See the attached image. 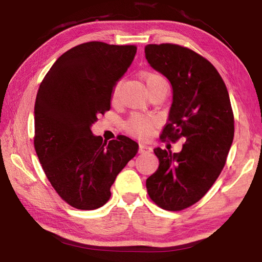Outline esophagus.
Masks as SVG:
<instances>
[{"instance_id":"34e87169","label":"esophagus","mask_w":262,"mask_h":262,"mask_svg":"<svg viewBox=\"0 0 262 262\" xmlns=\"http://www.w3.org/2000/svg\"><path fill=\"white\" fill-rule=\"evenodd\" d=\"M152 151V148L149 147V145H145L143 143H140L139 145V152L140 154H149Z\"/></svg>"}]
</instances>
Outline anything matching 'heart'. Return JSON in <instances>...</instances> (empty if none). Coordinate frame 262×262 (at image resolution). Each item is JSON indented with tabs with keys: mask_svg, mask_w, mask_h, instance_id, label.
I'll use <instances>...</instances> for the list:
<instances>
[{
	"mask_svg": "<svg viewBox=\"0 0 262 262\" xmlns=\"http://www.w3.org/2000/svg\"><path fill=\"white\" fill-rule=\"evenodd\" d=\"M143 81L145 83V85H147L148 90H150V89H152L157 83L164 81V78L161 75H158L156 73H147L143 75ZM117 95L118 85L114 88V90L112 92V99L117 98ZM154 125L155 119L141 114H134L126 123L127 129L129 130L132 134H135L137 136H148L150 134V132H151V128L154 127Z\"/></svg>",
	"mask_w": 262,
	"mask_h": 262,
	"instance_id": "1",
	"label": "heart"
}]
</instances>
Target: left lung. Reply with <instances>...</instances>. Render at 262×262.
Masks as SVG:
<instances>
[{
    "label": "left lung",
    "instance_id": "obj_1",
    "mask_svg": "<svg viewBox=\"0 0 262 262\" xmlns=\"http://www.w3.org/2000/svg\"><path fill=\"white\" fill-rule=\"evenodd\" d=\"M144 53L172 85L161 139L186 140L180 152L154 149L159 166L145 185L157 206L179 211L205 196L223 170L234 134L231 103L219 72L198 53L173 43L147 45Z\"/></svg>",
    "mask_w": 262,
    "mask_h": 262
}]
</instances>
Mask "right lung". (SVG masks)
I'll return each mask as SVG.
<instances>
[{
  "instance_id": "add662e5",
  "label": "right lung",
  "mask_w": 262,
  "mask_h": 262,
  "mask_svg": "<svg viewBox=\"0 0 262 262\" xmlns=\"http://www.w3.org/2000/svg\"><path fill=\"white\" fill-rule=\"evenodd\" d=\"M136 46L90 41L52 66L34 105V148L56 193L70 206L92 210L111 198V186L139 144L127 136L103 141L92 134L111 108L115 85L132 64Z\"/></svg>"
}]
</instances>
